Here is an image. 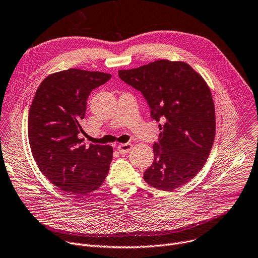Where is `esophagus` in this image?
<instances>
[{"label": "esophagus", "mask_w": 258, "mask_h": 258, "mask_svg": "<svg viewBox=\"0 0 258 258\" xmlns=\"http://www.w3.org/2000/svg\"><path fill=\"white\" fill-rule=\"evenodd\" d=\"M133 148V145L131 143H123L117 146V150L120 153H127Z\"/></svg>", "instance_id": "esophagus-1"}]
</instances>
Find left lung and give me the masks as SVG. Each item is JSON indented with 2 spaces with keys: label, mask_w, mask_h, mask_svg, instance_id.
Returning <instances> with one entry per match:
<instances>
[{
  "label": "left lung",
  "mask_w": 258,
  "mask_h": 258,
  "mask_svg": "<svg viewBox=\"0 0 258 258\" xmlns=\"http://www.w3.org/2000/svg\"><path fill=\"white\" fill-rule=\"evenodd\" d=\"M118 75L142 92L151 118L164 121L144 180L163 191L185 184L207 163L215 140L216 114L209 85L182 61L157 60Z\"/></svg>",
  "instance_id": "obj_1"
}]
</instances>
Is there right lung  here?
<instances>
[{
  "mask_svg": "<svg viewBox=\"0 0 258 258\" xmlns=\"http://www.w3.org/2000/svg\"><path fill=\"white\" fill-rule=\"evenodd\" d=\"M111 78L70 68L47 76L33 98L28 118L33 158L42 174L68 195L94 192L108 175L113 147H87L79 135L90 92Z\"/></svg>",
  "mask_w": 258,
  "mask_h": 258,
  "instance_id": "add662e5",
  "label": "right lung"
}]
</instances>
